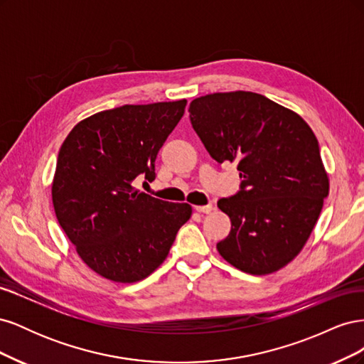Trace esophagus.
I'll return each instance as SVG.
<instances>
[{"instance_id":"obj_1","label":"esophagus","mask_w":364,"mask_h":364,"mask_svg":"<svg viewBox=\"0 0 364 364\" xmlns=\"http://www.w3.org/2000/svg\"><path fill=\"white\" fill-rule=\"evenodd\" d=\"M194 209L197 213H202V214H209L213 211V205H202V206H194Z\"/></svg>"}]
</instances>
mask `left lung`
<instances>
[{
  "label": "left lung",
  "instance_id": "obj_1",
  "mask_svg": "<svg viewBox=\"0 0 364 364\" xmlns=\"http://www.w3.org/2000/svg\"><path fill=\"white\" fill-rule=\"evenodd\" d=\"M196 134L217 162H237L240 190L217 202L230 218L217 250L250 274L277 272L301 252L329 193L318 142L290 109L247 91L190 105Z\"/></svg>",
  "mask_w": 364,
  "mask_h": 364
}]
</instances>
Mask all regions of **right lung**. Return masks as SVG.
I'll use <instances>...</instances> for the list:
<instances>
[{"instance_id":"add662e5","label":"right lung","mask_w":364,"mask_h":364,"mask_svg":"<svg viewBox=\"0 0 364 364\" xmlns=\"http://www.w3.org/2000/svg\"><path fill=\"white\" fill-rule=\"evenodd\" d=\"M186 100L124 105L80 121L63 141L51 186L59 225L80 258L115 282L147 278L167 258L191 217L188 203L138 191L155 181V161Z\"/></svg>"}]
</instances>
